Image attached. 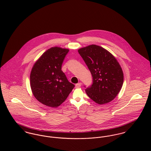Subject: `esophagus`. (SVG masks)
Segmentation results:
<instances>
[{
  "instance_id": "1",
  "label": "esophagus",
  "mask_w": 151,
  "mask_h": 151,
  "mask_svg": "<svg viewBox=\"0 0 151 151\" xmlns=\"http://www.w3.org/2000/svg\"><path fill=\"white\" fill-rule=\"evenodd\" d=\"M81 86V83H79L76 84V88H80V87Z\"/></svg>"
}]
</instances>
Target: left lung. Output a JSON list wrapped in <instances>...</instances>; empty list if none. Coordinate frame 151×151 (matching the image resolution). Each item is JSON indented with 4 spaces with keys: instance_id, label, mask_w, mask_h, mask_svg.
Returning <instances> with one entry per match:
<instances>
[{
    "instance_id": "obj_1",
    "label": "left lung",
    "mask_w": 151,
    "mask_h": 151,
    "mask_svg": "<svg viewBox=\"0 0 151 151\" xmlns=\"http://www.w3.org/2000/svg\"><path fill=\"white\" fill-rule=\"evenodd\" d=\"M93 77V84L86 89L87 95L99 105L113 101L123 86L124 75L115 57L105 48L91 45L78 50Z\"/></svg>"
}]
</instances>
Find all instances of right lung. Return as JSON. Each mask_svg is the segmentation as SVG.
<instances>
[{
    "label": "right lung",
    "mask_w": 151,
    "mask_h": 151,
    "mask_svg": "<svg viewBox=\"0 0 151 151\" xmlns=\"http://www.w3.org/2000/svg\"><path fill=\"white\" fill-rule=\"evenodd\" d=\"M69 49L52 47L45 51L33 65L30 86L34 97L51 108L59 106L68 97L74 85L62 71V65Z\"/></svg>",
    "instance_id": "obj_1"
}]
</instances>
